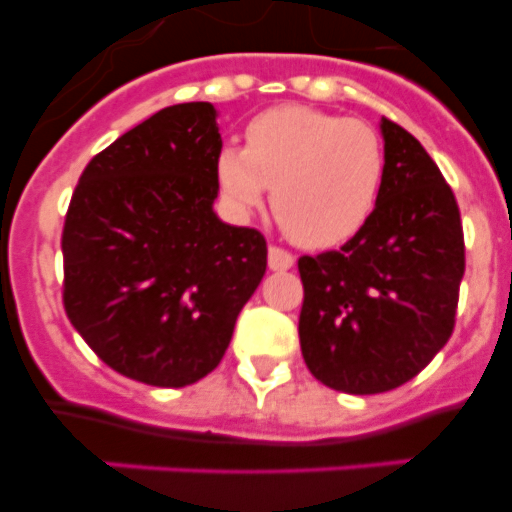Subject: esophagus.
I'll return each mask as SVG.
<instances>
[{"instance_id":"esophagus-1","label":"esophagus","mask_w":512,"mask_h":512,"mask_svg":"<svg viewBox=\"0 0 512 512\" xmlns=\"http://www.w3.org/2000/svg\"><path fill=\"white\" fill-rule=\"evenodd\" d=\"M294 266V256L279 246H269V269L271 271H287Z\"/></svg>"}]
</instances>
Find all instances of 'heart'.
<instances>
[{
	"label": "heart",
	"instance_id": "1",
	"mask_svg": "<svg viewBox=\"0 0 512 512\" xmlns=\"http://www.w3.org/2000/svg\"><path fill=\"white\" fill-rule=\"evenodd\" d=\"M215 175L236 210L259 208L271 190L276 223L294 243L332 248L373 215L386 149L368 121L287 103L253 116L246 147L220 149Z\"/></svg>",
	"mask_w": 512,
	"mask_h": 512
}]
</instances>
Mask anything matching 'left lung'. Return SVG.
I'll return each instance as SVG.
<instances>
[{"label":"left lung","mask_w":512,"mask_h":512,"mask_svg":"<svg viewBox=\"0 0 512 512\" xmlns=\"http://www.w3.org/2000/svg\"><path fill=\"white\" fill-rule=\"evenodd\" d=\"M386 175L368 223L340 251L299 259V345L309 373L342 393L403 386L447 345L464 276L452 187L419 139L381 121Z\"/></svg>","instance_id":"obj_1"}]
</instances>
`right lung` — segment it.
I'll list each match as a JSON object with an SVG mask.
<instances>
[{
  "label": "right lung",
  "mask_w": 512,
  "mask_h": 512,
  "mask_svg": "<svg viewBox=\"0 0 512 512\" xmlns=\"http://www.w3.org/2000/svg\"><path fill=\"white\" fill-rule=\"evenodd\" d=\"M223 139L205 101L177 103L86 164L63 225V307L131 381L182 388L228 350L266 271V238L213 213Z\"/></svg>",
  "instance_id": "add662e5"
}]
</instances>
